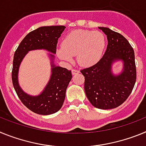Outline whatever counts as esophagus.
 <instances>
[{
    "label": "esophagus",
    "instance_id": "esophagus-1",
    "mask_svg": "<svg viewBox=\"0 0 146 146\" xmlns=\"http://www.w3.org/2000/svg\"><path fill=\"white\" fill-rule=\"evenodd\" d=\"M80 73V71L77 70V69H72V74H73V75H74V74H79Z\"/></svg>",
    "mask_w": 146,
    "mask_h": 146
}]
</instances>
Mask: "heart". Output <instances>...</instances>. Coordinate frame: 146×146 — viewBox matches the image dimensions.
<instances>
[{
	"instance_id": "b5f03b06",
	"label": "heart",
	"mask_w": 146,
	"mask_h": 146,
	"mask_svg": "<svg viewBox=\"0 0 146 146\" xmlns=\"http://www.w3.org/2000/svg\"><path fill=\"white\" fill-rule=\"evenodd\" d=\"M106 47V38L100 31L74 30L65 36L57 55L64 61L72 62L73 55L82 66H91L100 60Z\"/></svg>"
}]
</instances>
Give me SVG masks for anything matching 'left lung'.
<instances>
[{
    "mask_svg": "<svg viewBox=\"0 0 146 146\" xmlns=\"http://www.w3.org/2000/svg\"><path fill=\"white\" fill-rule=\"evenodd\" d=\"M99 28L107 35L106 51L98 63L80 72L85 77L86 96L93 106L102 110L113 109L126 101L135 86V52L122 35L109 28ZM118 61L123 63V69L115 74L112 65Z\"/></svg>",
    "mask_w": 146,
    "mask_h": 146,
    "instance_id": "1",
    "label": "left lung"
}]
</instances>
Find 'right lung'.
<instances>
[{"mask_svg": "<svg viewBox=\"0 0 146 146\" xmlns=\"http://www.w3.org/2000/svg\"><path fill=\"white\" fill-rule=\"evenodd\" d=\"M66 28L64 25L43 26L28 34L20 42L15 51L11 73L13 86L18 97L26 108L39 115L52 114L58 112L64 104L66 91L72 80V72L54 64L58 40ZM44 49L49 52L51 65V75L43 91L36 96L27 94L19 84L18 74L21 61L28 52Z\"/></svg>", "mask_w": 146, "mask_h": 146, "instance_id": "right-lung-1", "label": "right lung"}]
</instances>
